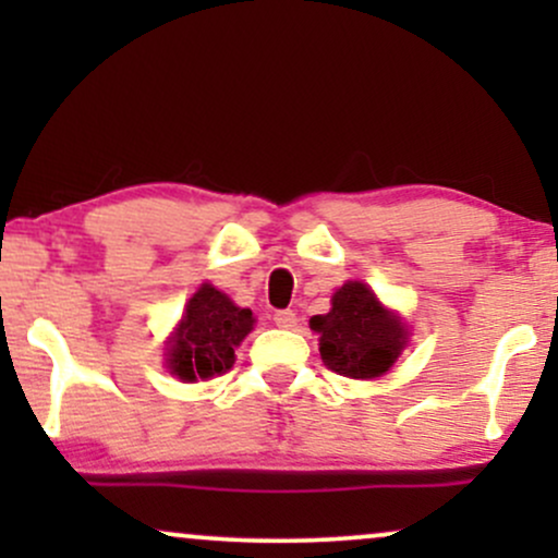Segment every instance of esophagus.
I'll use <instances>...</instances> for the list:
<instances>
[{"label":"esophagus","mask_w":558,"mask_h":558,"mask_svg":"<svg viewBox=\"0 0 558 558\" xmlns=\"http://www.w3.org/2000/svg\"><path fill=\"white\" fill-rule=\"evenodd\" d=\"M272 323L278 325V328H283V330H293L299 325V317H296V312H293V310H280V312H275V315H272Z\"/></svg>","instance_id":"obj_1"}]
</instances>
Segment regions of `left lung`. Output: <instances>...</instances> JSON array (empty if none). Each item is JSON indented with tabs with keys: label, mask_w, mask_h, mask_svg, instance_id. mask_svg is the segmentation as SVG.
<instances>
[{
	"label": "left lung",
	"mask_w": 558,
	"mask_h": 558,
	"mask_svg": "<svg viewBox=\"0 0 558 558\" xmlns=\"http://www.w3.org/2000/svg\"><path fill=\"white\" fill-rule=\"evenodd\" d=\"M310 328L319 332V356L332 373L360 380L386 375L407 345L401 319L383 310L360 280L338 288L332 310L312 317Z\"/></svg>",
	"instance_id": "left-lung-1"
}]
</instances>
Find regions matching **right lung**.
<instances>
[{
	"label": "right lung",
	"instance_id": "right-lung-1",
	"mask_svg": "<svg viewBox=\"0 0 558 558\" xmlns=\"http://www.w3.org/2000/svg\"><path fill=\"white\" fill-rule=\"evenodd\" d=\"M252 310H241L226 293L204 283L191 296L175 338L170 341V369L181 380H209L233 367L235 345L252 330Z\"/></svg>",
	"mask_w": 558,
	"mask_h": 558
}]
</instances>
